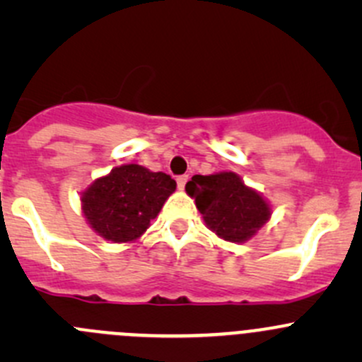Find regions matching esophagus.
Returning <instances> with one entry per match:
<instances>
[{"label":"esophagus","mask_w":362,"mask_h":362,"mask_svg":"<svg viewBox=\"0 0 362 362\" xmlns=\"http://www.w3.org/2000/svg\"><path fill=\"white\" fill-rule=\"evenodd\" d=\"M187 180H189L187 175H180V177H177V185H178V189H180V191L185 187Z\"/></svg>","instance_id":"obj_1"}]
</instances>
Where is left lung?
I'll list each match as a JSON object with an SVG mask.
<instances>
[{"label": "left lung", "instance_id": "left-lung-1", "mask_svg": "<svg viewBox=\"0 0 362 362\" xmlns=\"http://www.w3.org/2000/svg\"><path fill=\"white\" fill-rule=\"evenodd\" d=\"M185 191L215 235L228 242H245L268 221L269 206L233 171L194 175Z\"/></svg>", "mask_w": 362, "mask_h": 362}]
</instances>
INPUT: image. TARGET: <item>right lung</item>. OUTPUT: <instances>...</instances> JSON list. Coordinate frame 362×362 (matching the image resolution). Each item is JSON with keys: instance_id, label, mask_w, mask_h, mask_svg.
Instances as JSON below:
<instances>
[{"instance_id": "add662e5", "label": "right lung", "mask_w": 362, "mask_h": 362, "mask_svg": "<svg viewBox=\"0 0 362 362\" xmlns=\"http://www.w3.org/2000/svg\"><path fill=\"white\" fill-rule=\"evenodd\" d=\"M177 189L170 175L140 164H124L98 178L82 194L87 222L105 240L122 243L144 235L164 202Z\"/></svg>"}]
</instances>
